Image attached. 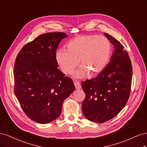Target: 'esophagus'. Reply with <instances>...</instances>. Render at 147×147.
I'll list each match as a JSON object with an SVG mask.
<instances>
[{"mask_svg":"<svg viewBox=\"0 0 147 147\" xmlns=\"http://www.w3.org/2000/svg\"><path fill=\"white\" fill-rule=\"evenodd\" d=\"M74 86H75V87H76V89H80V88H81V86H80V82L76 81V82H75L74 83Z\"/></svg>","mask_w":147,"mask_h":147,"instance_id":"obj_1","label":"esophagus"}]
</instances>
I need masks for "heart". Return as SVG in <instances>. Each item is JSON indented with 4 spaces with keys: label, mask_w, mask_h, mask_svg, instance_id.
Instances as JSON below:
<instances>
[{
    "label": "heart",
    "mask_w": 147,
    "mask_h": 147,
    "mask_svg": "<svg viewBox=\"0 0 147 147\" xmlns=\"http://www.w3.org/2000/svg\"><path fill=\"white\" fill-rule=\"evenodd\" d=\"M67 50L60 49L55 59L64 74L71 73L80 61V68L75 77L82 78L90 72L92 76L101 72L107 65L111 53V45L105 36L96 35L75 38L67 44Z\"/></svg>",
    "instance_id": "heart-1"
}]
</instances>
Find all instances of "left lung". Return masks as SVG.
I'll list each match as a JSON object with an SVG mask.
<instances>
[{
  "mask_svg": "<svg viewBox=\"0 0 147 147\" xmlns=\"http://www.w3.org/2000/svg\"><path fill=\"white\" fill-rule=\"evenodd\" d=\"M104 34L115 48L111 61L97 77L81 84L86 94L83 114L98 123L112 119L124 108L129 97L132 75L131 61L123 46L111 35Z\"/></svg>",
  "mask_w": 147,
  "mask_h": 147,
  "instance_id": "obj_1",
  "label": "left lung"
}]
</instances>
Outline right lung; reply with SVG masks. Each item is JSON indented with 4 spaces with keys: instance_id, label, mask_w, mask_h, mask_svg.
<instances>
[{
    "instance_id": "add662e5",
    "label": "right lung",
    "mask_w": 147,
    "mask_h": 147,
    "mask_svg": "<svg viewBox=\"0 0 147 147\" xmlns=\"http://www.w3.org/2000/svg\"><path fill=\"white\" fill-rule=\"evenodd\" d=\"M67 37L63 32L42 34L24 46L15 60V93L27 116L39 123L57 118L65 99L75 89L55 59L60 42Z\"/></svg>"
}]
</instances>
